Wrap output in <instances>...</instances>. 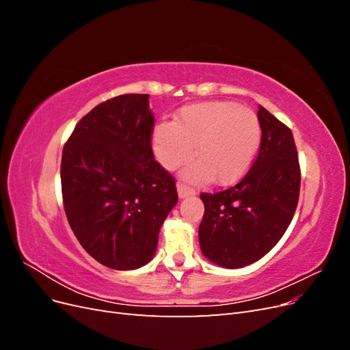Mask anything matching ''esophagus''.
Returning a JSON list of instances; mask_svg holds the SVG:
<instances>
[{
	"mask_svg": "<svg viewBox=\"0 0 350 350\" xmlns=\"http://www.w3.org/2000/svg\"><path fill=\"white\" fill-rule=\"evenodd\" d=\"M178 197L179 198H185V197H191V196H196V191L193 188H189L184 184H178Z\"/></svg>",
	"mask_w": 350,
	"mask_h": 350,
	"instance_id": "34e87169",
	"label": "esophagus"
}]
</instances>
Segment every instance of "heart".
Returning a JSON list of instances; mask_svg holds the SVG:
<instances>
[{
    "label": "heart",
    "instance_id": "1",
    "mask_svg": "<svg viewBox=\"0 0 350 350\" xmlns=\"http://www.w3.org/2000/svg\"><path fill=\"white\" fill-rule=\"evenodd\" d=\"M261 125L256 112L234 102H203L179 109L174 122H161L153 131L156 161L174 171L193 157L181 176L193 184L213 179L217 185L238 183L256 159Z\"/></svg>",
    "mask_w": 350,
    "mask_h": 350
}]
</instances>
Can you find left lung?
Here are the masks:
<instances>
[{
    "label": "left lung",
    "mask_w": 350,
    "mask_h": 350,
    "mask_svg": "<svg viewBox=\"0 0 350 350\" xmlns=\"http://www.w3.org/2000/svg\"><path fill=\"white\" fill-rule=\"evenodd\" d=\"M261 144L256 162L235 187L201 194L198 228L203 256L225 269L262 258L288 229L299 198L301 172L292 131L258 108Z\"/></svg>",
    "instance_id": "1"
}]
</instances>
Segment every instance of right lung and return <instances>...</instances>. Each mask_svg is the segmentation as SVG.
Instances as JSON below:
<instances>
[{"mask_svg":"<svg viewBox=\"0 0 350 350\" xmlns=\"http://www.w3.org/2000/svg\"><path fill=\"white\" fill-rule=\"evenodd\" d=\"M149 94H121L79 121L62 150L61 188L74 235L113 270L146 266L169 211L174 178L154 161Z\"/></svg>","mask_w":350,"mask_h":350,"instance_id":"obj_1","label":"right lung"}]
</instances>
